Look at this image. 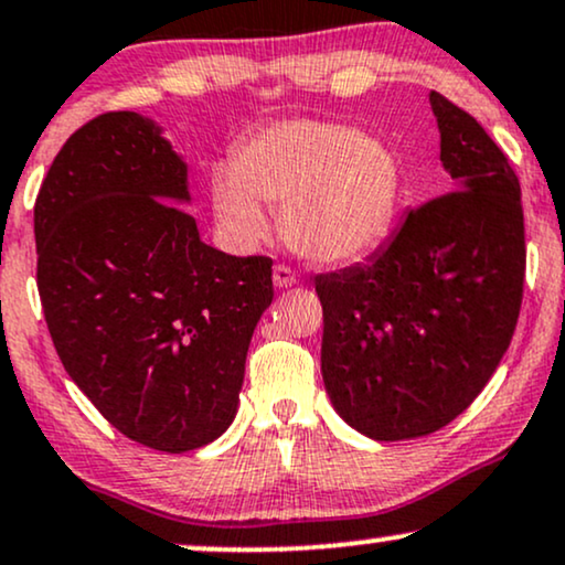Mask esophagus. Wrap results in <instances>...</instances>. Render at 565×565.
<instances>
[{
	"label": "esophagus",
	"instance_id": "1",
	"mask_svg": "<svg viewBox=\"0 0 565 565\" xmlns=\"http://www.w3.org/2000/svg\"><path fill=\"white\" fill-rule=\"evenodd\" d=\"M274 284H276L278 289L295 287V284H297V274L289 268V265L278 263V265H274Z\"/></svg>",
	"mask_w": 565,
	"mask_h": 565
}]
</instances>
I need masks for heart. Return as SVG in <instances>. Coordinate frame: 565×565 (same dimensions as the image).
<instances>
[{"label": "heart", "instance_id": "heart-1", "mask_svg": "<svg viewBox=\"0 0 565 565\" xmlns=\"http://www.w3.org/2000/svg\"><path fill=\"white\" fill-rule=\"evenodd\" d=\"M399 162L382 139L321 120H284L249 136L213 179V207L234 239L268 231L260 205L281 210V234L316 263L369 255L397 213Z\"/></svg>", "mask_w": 565, "mask_h": 565}]
</instances>
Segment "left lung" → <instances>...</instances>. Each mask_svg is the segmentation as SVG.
Returning a JSON list of instances; mask_svg holds the SVG:
<instances>
[{"label":"left lung","instance_id":"8db88e82","mask_svg":"<svg viewBox=\"0 0 565 565\" xmlns=\"http://www.w3.org/2000/svg\"><path fill=\"white\" fill-rule=\"evenodd\" d=\"M429 99L452 192L411 210L369 263L316 276L326 392L382 441L426 437L479 397L513 339L526 276L519 175L473 115Z\"/></svg>","mask_w":565,"mask_h":565}]
</instances>
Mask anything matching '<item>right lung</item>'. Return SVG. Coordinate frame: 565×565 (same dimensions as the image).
Masks as SVG:
<instances>
[{"instance_id": "obj_1", "label": "right lung", "mask_w": 565, "mask_h": 565, "mask_svg": "<svg viewBox=\"0 0 565 565\" xmlns=\"http://www.w3.org/2000/svg\"><path fill=\"white\" fill-rule=\"evenodd\" d=\"M186 166L152 120L102 113L33 205L36 287L67 376L120 434L186 452L226 431L274 260L200 239Z\"/></svg>"}]
</instances>
